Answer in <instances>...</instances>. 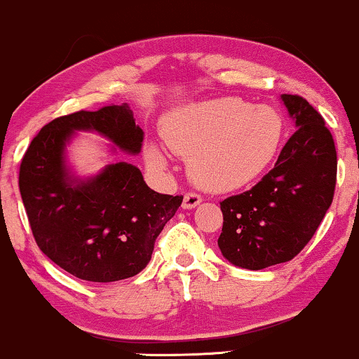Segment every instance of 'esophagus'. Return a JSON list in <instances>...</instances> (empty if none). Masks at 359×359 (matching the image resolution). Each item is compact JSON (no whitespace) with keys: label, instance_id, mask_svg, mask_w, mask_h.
Returning <instances> with one entry per match:
<instances>
[{"label":"esophagus","instance_id":"obj_1","mask_svg":"<svg viewBox=\"0 0 359 359\" xmlns=\"http://www.w3.org/2000/svg\"><path fill=\"white\" fill-rule=\"evenodd\" d=\"M203 203V197L199 196V194L196 192H187L184 196V203H182V208L184 209H194L196 205H199Z\"/></svg>","mask_w":359,"mask_h":359}]
</instances>
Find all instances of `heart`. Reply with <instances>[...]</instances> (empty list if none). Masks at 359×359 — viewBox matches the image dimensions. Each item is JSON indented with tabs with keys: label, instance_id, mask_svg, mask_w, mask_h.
Wrapping results in <instances>:
<instances>
[{
	"label": "heart",
	"instance_id": "heart-1",
	"mask_svg": "<svg viewBox=\"0 0 359 359\" xmlns=\"http://www.w3.org/2000/svg\"><path fill=\"white\" fill-rule=\"evenodd\" d=\"M285 123L270 106H253L238 97L194 102L165 119L163 138L175 155L189 160L194 182L208 191L245 187L271 165L282 145ZM148 162L165 167L156 147Z\"/></svg>",
	"mask_w": 359,
	"mask_h": 359
}]
</instances>
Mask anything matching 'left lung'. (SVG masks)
<instances>
[{"mask_svg": "<svg viewBox=\"0 0 359 359\" xmlns=\"http://www.w3.org/2000/svg\"><path fill=\"white\" fill-rule=\"evenodd\" d=\"M282 101L295 128L277 163L250 191L221 203L222 257L246 270L290 262L311 241L334 197L337 156L323 116L294 94Z\"/></svg>", "mask_w": 359, "mask_h": 359, "instance_id": "1", "label": "left lung"}]
</instances>
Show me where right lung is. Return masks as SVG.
<instances>
[{
	"label": "right lung",
	"instance_id": "obj_1",
	"mask_svg": "<svg viewBox=\"0 0 359 359\" xmlns=\"http://www.w3.org/2000/svg\"><path fill=\"white\" fill-rule=\"evenodd\" d=\"M76 131H96L130 155L142 150L143 130L126 102L45 125L20 165L32 233L39 248L74 277L97 283L135 277L184 197L151 191L128 162L111 163L88 179L76 177L65 165V145Z\"/></svg>",
	"mask_w": 359,
	"mask_h": 359
}]
</instances>
